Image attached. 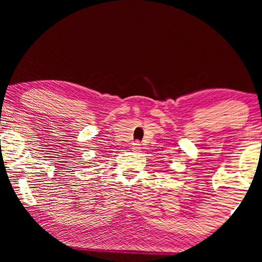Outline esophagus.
Returning <instances> with one entry per match:
<instances>
[{"mask_svg":"<svg viewBox=\"0 0 262 262\" xmlns=\"http://www.w3.org/2000/svg\"><path fill=\"white\" fill-rule=\"evenodd\" d=\"M132 150H135V151H139V150H141V144H139V142H135L134 144H132Z\"/></svg>","mask_w":262,"mask_h":262,"instance_id":"34e87169","label":"esophagus"}]
</instances>
